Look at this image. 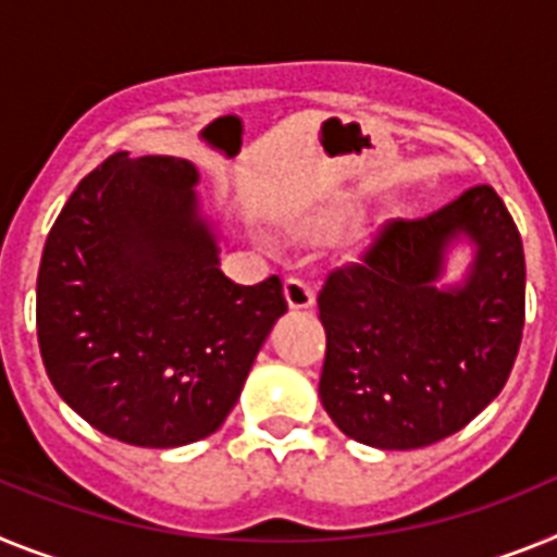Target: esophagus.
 Listing matches in <instances>:
<instances>
[{"instance_id":"esophagus-1","label":"esophagus","mask_w":557,"mask_h":557,"mask_svg":"<svg viewBox=\"0 0 557 557\" xmlns=\"http://www.w3.org/2000/svg\"><path fill=\"white\" fill-rule=\"evenodd\" d=\"M285 302L294 311H306L313 306V288L302 277H288L285 280Z\"/></svg>"}]
</instances>
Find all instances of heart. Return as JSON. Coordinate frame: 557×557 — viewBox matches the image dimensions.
I'll return each instance as SVG.
<instances>
[{
    "instance_id": "heart-1",
    "label": "heart",
    "mask_w": 557,
    "mask_h": 557,
    "mask_svg": "<svg viewBox=\"0 0 557 557\" xmlns=\"http://www.w3.org/2000/svg\"><path fill=\"white\" fill-rule=\"evenodd\" d=\"M327 230H331V224H327L325 219H317L308 224V235H317V238H325Z\"/></svg>"
}]
</instances>
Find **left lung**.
I'll return each mask as SVG.
<instances>
[{"label":"left lung","mask_w":557,"mask_h":557,"mask_svg":"<svg viewBox=\"0 0 557 557\" xmlns=\"http://www.w3.org/2000/svg\"><path fill=\"white\" fill-rule=\"evenodd\" d=\"M472 246L443 284L454 245ZM319 398L364 446L409 451L459 432L502 393L524 327V246L487 185L420 221H389L361 263L319 292Z\"/></svg>","instance_id":"obj_1"}]
</instances>
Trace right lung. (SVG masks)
<instances>
[{"mask_svg": "<svg viewBox=\"0 0 557 557\" xmlns=\"http://www.w3.org/2000/svg\"><path fill=\"white\" fill-rule=\"evenodd\" d=\"M196 164L120 151L75 187L47 235L38 347L55 393L143 448L210 437L274 322L280 277L232 283L201 212Z\"/></svg>", "mask_w": 557, "mask_h": 557, "instance_id": "1", "label": "right lung"}]
</instances>
